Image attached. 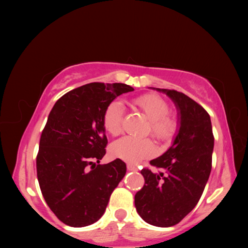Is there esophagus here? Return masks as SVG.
I'll return each mask as SVG.
<instances>
[{
    "label": "esophagus",
    "mask_w": 248,
    "mask_h": 248,
    "mask_svg": "<svg viewBox=\"0 0 248 248\" xmlns=\"http://www.w3.org/2000/svg\"><path fill=\"white\" fill-rule=\"evenodd\" d=\"M127 169H128V170H137V167L134 165H131V164H128Z\"/></svg>",
    "instance_id": "esophagus-1"
}]
</instances>
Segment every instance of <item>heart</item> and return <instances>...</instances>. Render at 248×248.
Wrapping results in <instances>:
<instances>
[{
	"instance_id": "b5f03b06",
	"label": "heart",
	"mask_w": 248,
	"mask_h": 248,
	"mask_svg": "<svg viewBox=\"0 0 248 248\" xmlns=\"http://www.w3.org/2000/svg\"><path fill=\"white\" fill-rule=\"evenodd\" d=\"M133 105L150 121L151 133L159 141H169L176 131V124L167 117L170 107L164 99L156 95H143L133 100ZM124 107L118 100L108 105L104 114V128L111 136H117L121 131ZM110 154L115 158L123 159L127 163L137 164L142 158L152 156L154 154V144L150 139H134L124 137L115 141L110 145Z\"/></svg>"
}]
</instances>
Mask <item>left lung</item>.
Wrapping results in <instances>:
<instances>
[{
    "label": "left lung",
    "mask_w": 248,
    "mask_h": 248,
    "mask_svg": "<svg viewBox=\"0 0 248 248\" xmlns=\"http://www.w3.org/2000/svg\"><path fill=\"white\" fill-rule=\"evenodd\" d=\"M150 89L166 94L177 109V131L164 154L150 162L165 170H141L145 184L134 196L137 212L146 223L169 228L182 221L198 203L211 171L215 138L203 107L174 90Z\"/></svg>",
    "instance_id": "obj_1"
}]
</instances>
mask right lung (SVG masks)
I'll return each instance as SVG.
<instances>
[{
  "label": "right lung",
  "instance_id": "obj_1",
  "mask_svg": "<svg viewBox=\"0 0 248 248\" xmlns=\"http://www.w3.org/2000/svg\"><path fill=\"white\" fill-rule=\"evenodd\" d=\"M134 91L123 83H90L57 100L40 137L37 177L46 202L73 228L95 223L127 166L116 158L100 165L107 138L103 118L108 105Z\"/></svg>",
  "mask_w": 248,
  "mask_h": 248
}]
</instances>
